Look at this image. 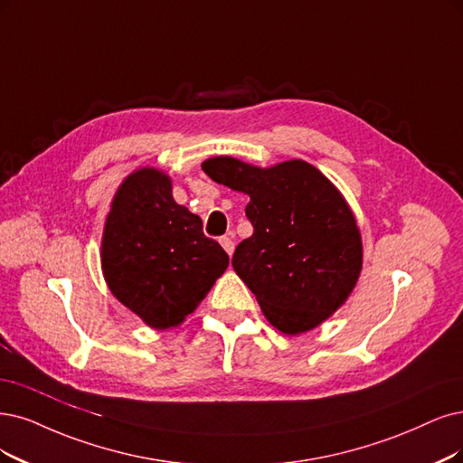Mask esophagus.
Instances as JSON below:
<instances>
[{
	"mask_svg": "<svg viewBox=\"0 0 463 463\" xmlns=\"http://www.w3.org/2000/svg\"><path fill=\"white\" fill-rule=\"evenodd\" d=\"M219 244L222 246V250H225L229 255H232V251H234V242H232V236H229V234L221 236V238H219Z\"/></svg>",
	"mask_w": 463,
	"mask_h": 463,
	"instance_id": "esophagus-1",
	"label": "esophagus"
}]
</instances>
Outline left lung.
Here are the masks:
<instances>
[{
  "instance_id": "left-lung-1",
  "label": "left lung",
  "mask_w": 463,
  "mask_h": 463,
  "mask_svg": "<svg viewBox=\"0 0 463 463\" xmlns=\"http://www.w3.org/2000/svg\"><path fill=\"white\" fill-rule=\"evenodd\" d=\"M205 175L250 196L253 234L232 255L236 275L286 335L328 320L363 270V236L337 186L305 160L270 167L231 156L202 162Z\"/></svg>"
}]
</instances>
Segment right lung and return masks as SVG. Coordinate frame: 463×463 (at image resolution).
<instances>
[{"mask_svg": "<svg viewBox=\"0 0 463 463\" xmlns=\"http://www.w3.org/2000/svg\"><path fill=\"white\" fill-rule=\"evenodd\" d=\"M227 267L229 255L202 232V219L174 200L165 171L139 167L118 186L100 269L112 296L148 328L181 326Z\"/></svg>", "mask_w": 463, "mask_h": 463, "instance_id": "obj_1", "label": "right lung"}]
</instances>
